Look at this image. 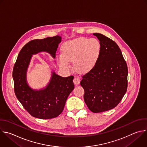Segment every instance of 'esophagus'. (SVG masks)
Masks as SVG:
<instances>
[{
	"label": "esophagus",
	"mask_w": 147,
	"mask_h": 147,
	"mask_svg": "<svg viewBox=\"0 0 147 147\" xmlns=\"http://www.w3.org/2000/svg\"><path fill=\"white\" fill-rule=\"evenodd\" d=\"M73 82H74V84L78 85V84H79L80 82V79L79 77H75L74 78V80H73Z\"/></svg>",
	"instance_id": "esophagus-1"
}]
</instances>
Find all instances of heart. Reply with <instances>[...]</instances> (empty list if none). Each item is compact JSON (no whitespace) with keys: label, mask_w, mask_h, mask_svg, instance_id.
<instances>
[{"label":"heart","mask_w":147,"mask_h":147,"mask_svg":"<svg viewBox=\"0 0 147 147\" xmlns=\"http://www.w3.org/2000/svg\"><path fill=\"white\" fill-rule=\"evenodd\" d=\"M99 41L94 38L81 37L65 44L62 54L58 57L61 66L69 69L73 62L76 69L80 72L90 70L95 65L100 54Z\"/></svg>","instance_id":"heart-1"}]
</instances>
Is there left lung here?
<instances>
[{"mask_svg":"<svg viewBox=\"0 0 147 147\" xmlns=\"http://www.w3.org/2000/svg\"><path fill=\"white\" fill-rule=\"evenodd\" d=\"M93 34L100 41L99 56L80 84L88 109L98 113L114 109L121 101L127 90L128 70L117 43L102 34Z\"/></svg>","mask_w":147,"mask_h":147,"instance_id":"left-lung-1","label":"left lung"}]
</instances>
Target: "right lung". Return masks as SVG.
<instances>
[{"label":"right lung","mask_w":147,"mask_h":147,"mask_svg":"<svg viewBox=\"0 0 147 147\" xmlns=\"http://www.w3.org/2000/svg\"><path fill=\"white\" fill-rule=\"evenodd\" d=\"M61 40L60 36L31 40L21 49L14 65L13 77L15 94L24 109L35 118L47 119L58 117L74 88V76L62 77L54 70L50 82L44 88L33 89L27 82L26 73L32 55L46 52L55 58Z\"/></svg>","instance_id":"1"}]
</instances>
